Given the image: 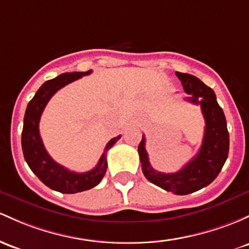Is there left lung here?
Listing matches in <instances>:
<instances>
[{
	"label": "left lung",
	"mask_w": 249,
	"mask_h": 249,
	"mask_svg": "<svg viewBox=\"0 0 249 249\" xmlns=\"http://www.w3.org/2000/svg\"><path fill=\"white\" fill-rule=\"evenodd\" d=\"M183 89L189 97V103L201 105L206 120L204 137L200 151L181 170L164 174L155 170L149 162L145 150V136L143 135L138 145L142 170L150 182L176 195H188L210 184L225 164L229 151V133L222 108L217 104L216 95L210 87L196 76L176 72Z\"/></svg>",
	"instance_id": "obj_1"
}]
</instances>
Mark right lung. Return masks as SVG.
<instances>
[{
  "label": "right lung",
  "instance_id": "add662e5",
  "mask_svg": "<svg viewBox=\"0 0 249 249\" xmlns=\"http://www.w3.org/2000/svg\"><path fill=\"white\" fill-rule=\"evenodd\" d=\"M91 72L92 71L64 73L52 80H47L42 84L33 99L28 103L24 113L22 139H21L24 160L41 182L45 183L51 189L62 194L80 193L99 184L107 169L106 152L120 138V136H117L108 142L98 164L87 173H74L60 165L48 155L43 146L42 139L40 137L39 123L41 114L49 99L60 89L76 79H80L81 76L89 75Z\"/></svg>",
  "mask_w": 249,
  "mask_h": 249
}]
</instances>
